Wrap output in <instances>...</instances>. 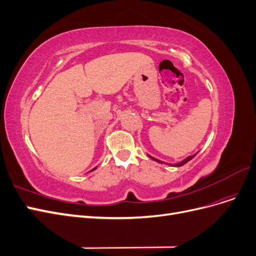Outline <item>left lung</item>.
<instances>
[{"label":"left lung","mask_w":256,"mask_h":256,"mask_svg":"<svg viewBox=\"0 0 256 256\" xmlns=\"http://www.w3.org/2000/svg\"><path fill=\"white\" fill-rule=\"evenodd\" d=\"M196 154H192V156H189V157H187V158H186L184 160H182V161H180V162H178V164H170V166H184V164H187V162L188 161H190L191 159H193V158H194L196 157ZM148 157L150 158H152V160H154V161H157V162H159V164H164V161H161V160H159V159H157V158H154V157H152V156H150V154H148Z\"/></svg>","instance_id":"8db88e82"}]
</instances>
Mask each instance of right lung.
Returning <instances> with one entry per match:
<instances>
[{"label": "right lung", "instance_id": "add662e5", "mask_svg": "<svg viewBox=\"0 0 256 256\" xmlns=\"http://www.w3.org/2000/svg\"><path fill=\"white\" fill-rule=\"evenodd\" d=\"M96 168H97V166H96V168H92V170H96Z\"/></svg>", "mask_w": 256, "mask_h": 256}]
</instances>
